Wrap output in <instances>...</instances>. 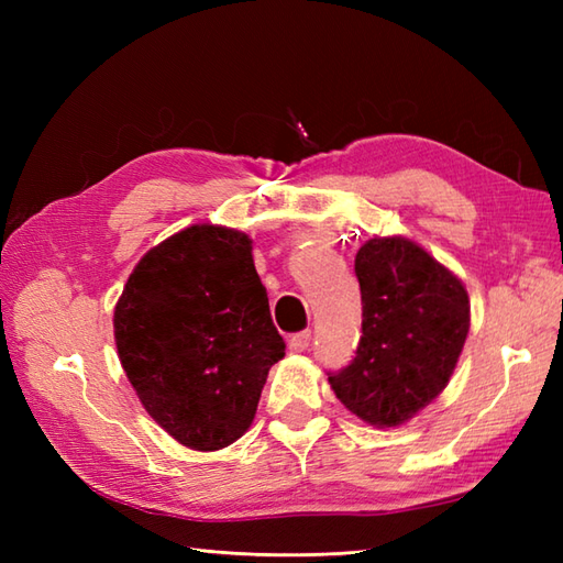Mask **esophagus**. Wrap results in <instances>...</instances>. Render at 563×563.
Wrapping results in <instances>:
<instances>
[{"mask_svg":"<svg viewBox=\"0 0 563 563\" xmlns=\"http://www.w3.org/2000/svg\"><path fill=\"white\" fill-rule=\"evenodd\" d=\"M309 341H312V331L305 329V331H300V333H295V336H290L288 345H290V351L302 353V351L309 349Z\"/></svg>","mask_w":563,"mask_h":563,"instance_id":"obj_1","label":"esophagus"}]
</instances>
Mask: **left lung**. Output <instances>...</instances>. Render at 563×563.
Segmentation results:
<instances>
[{
	"label": "left lung",
	"instance_id": "8db88e82",
	"mask_svg": "<svg viewBox=\"0 0 563 563\" xmlns=\"http://www.w3.org/2000/svg\"><path fill=\"white\" fill-rule=\"evenodd\" d=\"M363 336L329 385L365 423L394 428L448 387L470 333L457 275L404 236H375L355 256Z\"/></svg>",
	"mask_w": 563,
	"mask_h": 563
}]
</instances>
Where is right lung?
<instances>
[{"label": "right lung", "instance_id": "obj_1", "mask_svg": "<svg viewBox=\"0 0 563 563\" xmlns=\"http://www.w3.org/2000/svg\"><path fill=\"white\" fill-rule=\"evenodd\" d=\"M118 357L145 411L181 445L242 438L285 355L244 232L186 227L140 258L115 305Z\"/></svg>", "mask_w": 563, "mask_h": 563}]
</instances>
